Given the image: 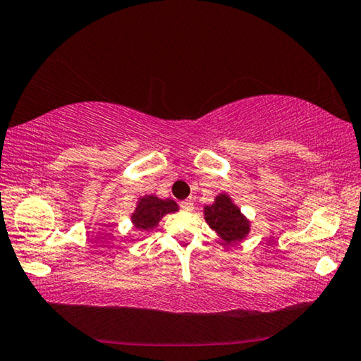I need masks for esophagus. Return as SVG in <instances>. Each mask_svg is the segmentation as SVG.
Here are the masks:
<instances>
[{"mask_svg": "<svg viewBox=\"0 0 361 361\" xmlns=\"http://www.w3.org/2000/svg\"><path fill=\"white\" fill-rule=\"evenodd\" d=\"M180 208L184 209V211H187V212H192L193 211V203L190 202V200H184V202H180Z\"/></svg>", "mask_w": 361, "mask_h": 361, "instance_id": "esophagus-1", "label": "esophagus"}]
</instances>
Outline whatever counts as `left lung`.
Wrapping results in <instances>:
<instances>
[{
    "label": "left lung",
    "instance_id": "8db88e82",
    "mask_svg": "<svg viewBox=\"0 0 361 361\" xmlns=\"http://www.w3.org/2000/svg\"><path fill=\"white\" fill-rule=\"evenodd\" d=\"M204 219L208 226L226 241L227 245L240 243L251 230V222L240 211L227 193H221L214 198V203L204 206Z\"/></svg>",
    "mask_w": 361,
    "mask_h": 361
}]
</instances>
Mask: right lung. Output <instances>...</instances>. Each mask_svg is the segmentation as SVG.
Segmentation results:
<instances>
[{"label": "right lung", "mask_w": 361, "mask_h": 361, "mask_svg": "<svg viewBox=\"0 0 361 361\" xmlns=\"http://www.w3.org/2000/svg\"><path fill=\"white\" fill-rule=\"evenodd\" d=\"M177 209H179V206L174 200H161L155 195H145V197L139 198L137 206H135L131 214V221L134 227L140 232H149V230L158 226L163 216L169 214V212H176Z\"/></svg>", "instance_id": "obj_1"}]
</instances>
